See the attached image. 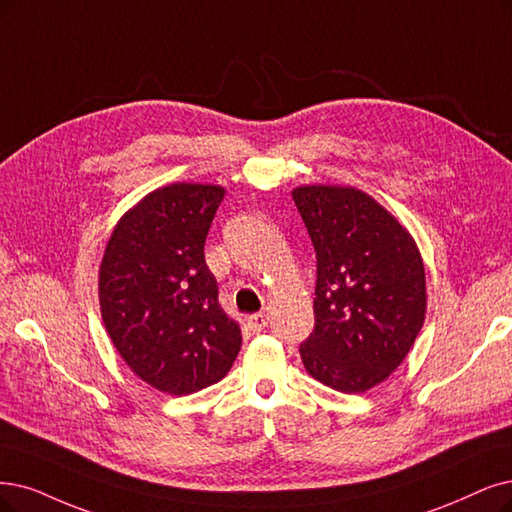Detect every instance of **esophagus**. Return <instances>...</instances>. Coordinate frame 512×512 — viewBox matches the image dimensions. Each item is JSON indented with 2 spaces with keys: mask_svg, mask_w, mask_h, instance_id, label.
<instances>
[{
  "mask_svg": "<svg viewBox=\"0 0 512 512\" xmlns=\"http://www.w3.org/2000/svg\"><path fill=\"white\" fill-rule=\"evenodd\" d=\"M246 323H249V329H251V331L259 333V331H263V329L268 327V314H266V312L251 314L249 320H246Z\"/></svg>",
  "mask_w": 512,
  "mask_h": 512,
  "instance_id": "obj_1",
  "label": "esophagus"
}]
</instances>
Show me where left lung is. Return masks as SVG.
I'll return each mask as SVG.
<instances>
[{
    "label": "left lung",
    "instance_id": "1",
    "mask_svg": "<svg viewBox=\"0 0 512 512\" xmlns=\"http://www.w3.org/2000/svg\"><path fill=\"white\" fill-rule=\"evenodd\" d=\"M316 251L314 331L306 371L358 394L388 380L426 316V274L407 227L369 194L342 185L293 189Z\"/></svg>",
    "mask_w": 512,
    "mask_h": 512
}]
</instances>
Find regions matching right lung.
Listing matches in <instances>:
<instances>
[{
    "mask_svg": "<svg viewBox=\"0 0 512 512\" xmlns=\"http://www.w3.org/2000/svg\"><path fill=\"white\" fill-rule=\"evenodd\" d=\"M221 185L154 189L113 227L99 268L107 335L137 377L185 396L217 384L240 352L236 320L219 306L204 242Z\"/></svg>",
    "mask_w": 512,
    "mask_h": 512,
    "instance_id": "1",
    "label": "right lung"
}]
</instances>
